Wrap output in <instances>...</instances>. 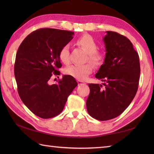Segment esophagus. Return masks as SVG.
Listing matches in <instances>:
<instances>
[{
  "label": "esophagus",
  "instance_id": "obj_1",
  "mask_svg": "<svg viewBox=\"0 0 154 154\" xmlns=\"http://www.w3.org/2000/svg\"><path fill=\"white\" fill-rule=\"evenodd\" d=\"M77 83L79 85H83L85 84V83L83 82V81H80V80H77Z\"/></svg>",
  "mask_w": 154,
  "mask_h": 154
}]
</instances>
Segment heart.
<instances>
[{
    "mask_svg": "<svg viewBox=\"0 0 154 154\" xmlns=\"http://www.w3.org/2000/svg\"><path fill=\"white\" fill-rule=\"evenodd\" d=\"M76 44L81 47L87 53V60L94 66L99 67L103 63L104 55L102 52L98 51V44L92 35L84 34L76 40ZM59 59L65 64L69 62V46L68 44L63 45L59 51ZM93 65L91 63L85 65H72L66 67L64 73L73 77L78 80H85L92 73Z\"/></svg>",
    "mask_w": 154,
    "mask_h": 154,
    "instance_id": "1",
    "label": "heart"
}]
</instances>
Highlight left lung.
<instances>
[{"label": "left lung", "mask_w": 154, "mask_h": 154, "mask_svg": "<svg viewBox=\"0 0 154 154\" xmlns=\"http://www.w3.org/2000/svg\"><path fill=\"white\" fill-rule=\"evenodd\" d=\"M106 33L103 38L105 59L95 75L104 87L89 84L86 103L89 115L101 121L119 116L130 105L138 91L140 74L139 55L132 42L117 32Z\"/></svg>", "instance_id": "1"}]
</instances>
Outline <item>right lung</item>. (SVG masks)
<instances>
[{
  "label": "right lung",
  "mask_w": 154,
  "mask_h": 154,
  "mask_svg": "<svg viewBox=\"0 0 154 154\" xmlns=\"http://www.w3.org/2000/svg\"><path fill=\"white\" fill-rule=\"evenodd\" d=\"M73 34L71 31L41 28L27 35L18 49L14 70L18 94L29 110L42 119L60 114L77 86L70 75H63L57 84H49L53 74L60 75L59 51Z\"/></svg>",
  "instance_id": "right-lung-1"
}]
</instances>
